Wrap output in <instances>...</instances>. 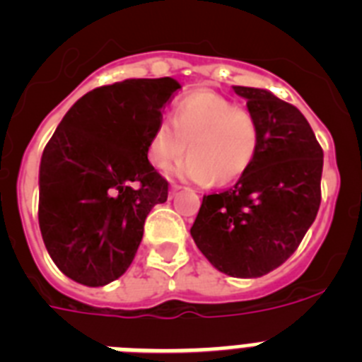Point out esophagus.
Masks as SVG:
<instances>
[{
  "label": "esophagus",
  "instance_id": "34e87169",
  "mask_svg": "<svg viewBox=\"0 0 362 362\" xmlns=\"http://www.w3.org/2000/svg\"><path fill=\"white\" fill-rule=\"evenodd\" d=\"M181 188H183V187H181V185H177V183H172V188H170V197H174L175 194H177V192L181 190Z\"/></svg>",
  "mask_w": 362,
  "mask_h": 362
}]
</instances>
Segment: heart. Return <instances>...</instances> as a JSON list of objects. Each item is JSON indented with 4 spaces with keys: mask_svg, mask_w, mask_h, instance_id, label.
<instances>
[{
    "mask_svg": "<svg viewBox=\"0 0 362 362\" xmlns=\"http://www.w3.org/2000/svg\"><path fill=\"white\" fill-rule=\"evenodd\" d=\"M259 146V123L248 108L210 90L188 94L177 101L172 121L161 119L148 139V159L156 168L192 153L179 168L194 181L225 185L241 177Z\"/></svg>",
    "mask_w": 362,
    "mask_h": 362,
    "instance_id": "obj_1",
    "label": "heart"
}]
</instances>
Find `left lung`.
I'll list each match as a JSON object with an SVG mask.
<instances>
[{
	"label": "left lung",
	"instance_id": "8db88e82",
	"mask_svg": "<svg viewBox=\"0 0 362 362\" xmlns=\"http://www.w3.org/2000/svg\"><path fill=\"white\" fill-rule=\"evenodd\" d=\"M259 123L254 161L228 190L203 196L190 233L232 277H261L286 261L321 204L322 148L293 105L261 88L233 86Z\"/></svg>",
	"mask_w": 362,
	"mask_h": 362
}]
</instances>
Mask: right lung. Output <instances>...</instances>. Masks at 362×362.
<instances>
[{"mask_svg": "<svg viewBox=\"0 0 362 362\" xmlns=\"http://www.w3.org/2000/svg\"><path fill=\"white\" fill-rule=\"evenodd\" d=\"M181 86L172 78L124 79L74 103L40 166V228L66 277L103 286L127 272L153 204L168 181L146 158L163 108Z\"/></svg>", "mask_w": 362, "mask_h": 362, "instance_id": "obj_1", "label": "right lung"}]
</instances>
